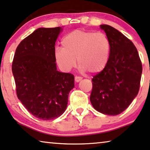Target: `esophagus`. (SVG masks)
Returning a JSON list of instances; mask_svg holds the SVG:
<instances>
[{
    "instance_id": "34e87169",
    "label": "esophagus",
    "mask_w": 150,
    "mask_h": 150,
    "mask_svg": "<svg viewBox=\"0 0 150 150\" xmlns=\"http://www.w3.org/2000/svg\"><path fill=\"white\" fill-rule=\"evenodd\" d=\"M82 79V77H79V76H75V81L76 82H79L81 81Z\"/></svg>"
}]
</instances>
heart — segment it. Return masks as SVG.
I'll use <instances>...</instances> for the list:
<instances>
[{
    "label": "heart",
    "instance_id": "b5f03b06",
    "mask_svg": "<svg viewBox=\"0 0 150 150\" xmlns=\"http://www.w3.org/2000/svg\"><path fill=\"white\" fill-rule=\"evenodd\" d=\"M61 44L62 48H56L54 57L65 71L75 67L77 60L81 71L98 73L106 67L110 58V41L102 32L73 31L62 38Z\"/></svg>",
    "mask_w": 150,
    "mask_h": 150
}]
</instances>
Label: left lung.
Wrapping results in <instances>:
<instances>
[{"mask_svg": "<svg viewBox=\"0 0 150 150\" xmlns=\"http://www.w3.org/2000/svg\"><path fill=\"white\" fill-rule=\"evenodd\" d=\"M100 28L110 41V58L91 80L90 102L97 111L115 116L126 110L139 92L142 64L130 40L110 25Z\"/></svg>", "mask_w": 150, "mask_h": 150, "instance_id": "obj_1", "label": "left lung"}]
</instances>
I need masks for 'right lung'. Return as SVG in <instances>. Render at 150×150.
I'll list each match as a JSON object with an SVG mask.
<instances>
[{
	"instance_id": "right-lung-1",
	"label": "right lung",
	"mask_w": 150,
	"mask_h": 150,
	"mask_svg": "<svg viewBox=\"0 0 150 150\" xmlns=\"http://www.w3.org/2000/svg\"><path fill=\"white\" fill-rule=\"evenodd\" d=\"M61 31L60 27L37 29L20 42L12 63L18 99L44 120L64 113L74 88V75L57 70L55 42Z\"/></svg>"
}]
</instances>
